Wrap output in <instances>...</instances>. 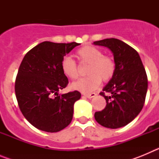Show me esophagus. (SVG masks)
I'll use <instances>...</instances> for the list:
<instances>
[{
  "label": "esophagus",
  "mask_w": 159,
  "mask_h": 159,
  "mask_svg": "<svg viewBox=\"0 0 159 159\" xmlns=\"http://www.w3.org/2000/svg\"><path fill=\"white\" fill-rule=\"evenodd\" d=\"M84 95L85 97H87V98H88V99H91V98H93V97H95V95H96V94L95 93H91V94H84Z\"/></svg>",
  "instance_id": "1"
}]
</instances>
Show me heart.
<instances>
[{
  "label": "heart",
  "mask_w": 159,
  "mask_h": 159,
  "mask_svg": "<svg viewBox=\"0 0 159 159\" xmlns=\"http://www.w3.org/2000/svg\"><path fill=\"white\" fill-rule=\"evenodd\" d=\"M82 64L88 65L86 73L88 76L73 83L71 88L82 93H90L99 88L102 80L108 82L116 72V62L111 56L103 55L101 49L94 46L85 45L75 52ZM61 70L66 77L75 80L79 77L78 67L72 59L64 57L61 61Z\"/></svg>",
  "instance_id": "heart-1"
}]
</instances>
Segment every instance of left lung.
I'll use <instances>...</instances> for the list:
<instances>
[{"instance_id":"obj_1","label":"left lung","mask_w":159,"mask_h":159,"mask_svg":"<svg viewBox=\"0 0 159 159\" xmlns=\"http://www.w3.org/2000/svg\"><path fill=\"white\" fill-rule=\"evenodd\" d=\"M93 43L110 49L116 66L114 76L99 93L106 99V107L95 112V119L107 128L124 127L143 107L148 87L146 70L137 51L122 40L110 38Z\"/></svg>"}]
</instances>
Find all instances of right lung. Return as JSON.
Listing matches in <instances>:
<instances>
[{
	"mask_svg": "<svg viewBox=\"0 0 159 159\" xmlns=\"http://www.w3.org/2000/svg\"><path fill=\"white\" fill-rule=\"evenodd\" d=\"M80 43L44 41L28 52L20 65L15 82L18 106L28 121L39 130L58 132L67 127L73 106L80 99L78 91L59 95L68 80L63 74L61 61Z\"/></svg>",
	"mask_w": 159,
	"mask_h": 159,
	"instance_id": "add662e5",
	"label": "right lung"
}]
</instances>
